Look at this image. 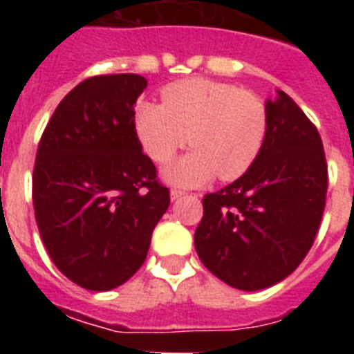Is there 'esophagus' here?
Here are the masks:
<instances>
[{"label":"esophagus","instance_id":"1","mask_svg":"<svg viewBox=\"0 0 354 354\" xmlns=\"http://www.w3.org/2000/svg\"><path fill=\"white\" fill-rule=\"evenodd\" d=\"M183 191H180V189H171V200H178V198H182L183 196Z\"/></svg>","mask_w":354,"mask_h":354}]
</instances>
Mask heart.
I'll return each mask as SVG.
<instances>
[{"label": "heart", "mask_w": 354, "mask_h": 354, "mask_svg": "<svg viewBox=\"0 0 354 354\" xmlns=\"http://www.w3.org/2000/svg\"><path fill=\"white\" fill-rule=\"evenodd\" d=\"M163 104L139 101L133 124L145 152L167 163L185 145L194 147L163 171V180L196 187L218 174L230 182L242 176L263 149L268 118L255 93L227 82L194 77L161 90Z\"/></svg>", "instance_id": "heart-1"}]
</instances>
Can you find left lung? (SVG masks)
<instances>
[{"instance_id": "obj_1", "label": "left lung", "mask_w": 354, "mask_h": 354, "mask_svg": "<svg viewBox=\"0 0 354 354\" xmlns=\"http://www.w3.org/2000/svg\"><path fill=\"white\" fill-rule=\"evenodd\" d=\"M257 160L239 180L205 194L194 248L211 274L244 292L263 290L294 272L313 246L327 194L318 130L301 108L275 91Z\"/></svg>"}]
</instances>
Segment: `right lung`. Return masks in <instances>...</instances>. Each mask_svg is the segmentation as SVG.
Returning <instances> with one entry per match:
<instances>
[{"instance_id": "right-lung-1", "label": "right lung", "mask_w": 354, "mask_h": 354, "mask_svg": "<svg viewBox=\"0 0 354 354\" xmlns=\"http://www.w3.org/2000/svg\"><path fill=\"white\" fill-rule=\"evenodd\" d=\"M145 88L133 73L86 79L58 104L38 145L36 224L53 263L86 290L118 288L141 268L171 204L133 124Z\"/></svg>"}]
</instances>
